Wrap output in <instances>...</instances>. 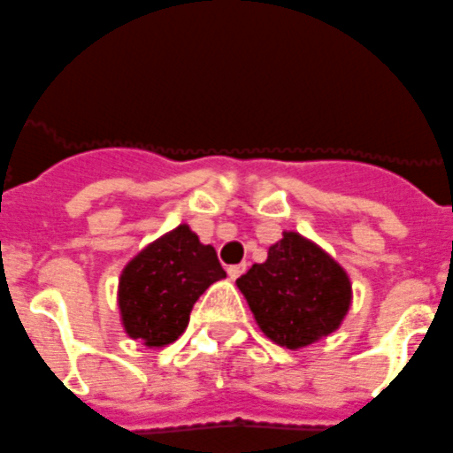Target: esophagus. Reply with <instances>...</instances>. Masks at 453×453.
<instances>
[{"mask_svg": "<svg viewBox=\"0 0 453 453\" xmlns=\"http://www.w3.org/2000/svg\"><path fill=\"white\" fill-rule=\"evenodd\" d=\"M243 273H246V264L230 265V268H227V277H230V279H239Z\"/></svg>", "mask_w": 453, "mask_h": 453, "instance_id": "34e87169", "label": "esophagus"}]
</instances>
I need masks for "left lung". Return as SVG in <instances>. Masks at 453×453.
<instances>
[{"label":"left lung","mask_w":453,"mask_h":453,"mask_svg":"<svg viewBox=\"0 0 453 453\" xmlns=\"http://www.w3.org/2000/svg\"><path fill=\"white\" fill-rule=\"evenodd\" d=\"M236 286L264 335L290 350L335 333L353 299L346 270L299 232H284Z\"/></svg>","instance_id":"8db88e82"}]
</instances>
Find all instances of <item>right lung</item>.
Listing matches in <instances>:
<instances>
[{
    "mask_svg": "<svg viewBox=\"0 0 453 453\" xmlns=\"http://www.w3.org/2000/svg\"><path fill=\"white\" fill-rule=\"evenodd\" d=\"M223 277L217 250L180 223L142 248L122 270L118 281L122 328L150 349L172 344L188 328L196 299Z\"/></svg>",
    "mask_w": 453,
    "mask_h": 453,
    "instance_id": "obj_1",
    "label": "right lung"
}]
</instances>
